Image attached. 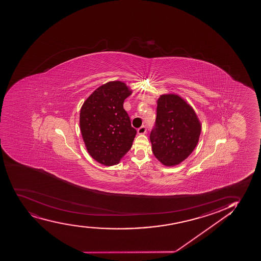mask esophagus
I'll return each instance as SVG.
<instances>
[{
	"label": "esophagus",
	"instance_id": "1",
	"mask_svg": "<svg viewBox=\"0 0 261 261\" xmlns=\"http://www.w3.org/2000/svg\"><path fill=\"white\" fill-rule=\"evenodd\" d=\"M146 130V126L143 125L140 128H138V134H145Z\"/></svg>",
	"mask_w": 261,
	"mask_h": 261
}]
</instances>
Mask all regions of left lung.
Listing matches in <instances>:
<instances>
[{
	"label": "left lung",
	"instance_id": "left-lung-1",
	"mask_svg": "<svg viewBox=\"0 0 261 261\" xmlns=\"http://www.w3.org/2000/svg\"><path fill=\"white\" fill-rule=\"evenodd\" d=\"M200 132V122L189 103L175 94L160 96L150 139L153 154L163 165L183 162L197 146Z\"/></svg>",
	"mask_w": 261,
	"mask_h": 261
}]
</instances>
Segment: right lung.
Here are the masks:
<instances>
[{
  "label": "right lung",
  "mask_w": 261,
  "mask_h": 261,
  "mask_svg": "<svg viewBox=\"0 0 261 261\" xmlns=\"http://www.w3.org/2000/svg\"><path fill=\"white\" fill-rule=\"evenodd\" d=\"M132 93L123 82H109L82 106V137L89 154L102 165H117L132 148L137 130L123 109L124 100Z\"/></svg>",
  "instance_id": "obj_1"
}]
</instances>
